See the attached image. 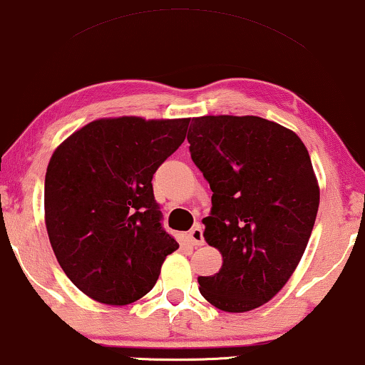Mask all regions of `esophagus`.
<instances>
[{"label":"esophagus","instance_id":"esophagus-1","mask_svg":"<svg viewBox=\"0 0 365 365\" xmlns=\"http://www.w3.org/2000/svg\"><path fill=\"white\" fill-rule=\"evenodd\" d=\"M188 241L192 242V246H204V232H202L200 225H195L188 230Z\"/></svg>","mask_w":365,"mask_h":365}]
</instances>
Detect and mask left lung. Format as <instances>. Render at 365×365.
<instances>
[{
  "instance_id": "obj_1",
  "label": "left lung",
  "mask_w": 365,
  "mask_h": 365,
  "mask_svg": "<svg viewBox=\"0 0 365 365\" xmlns=\"http://www.w3.org/2000/svg\"><path fill=\"white\" fill-rule=\"evenodd\" d=\"M187 140L214 192L205 242L222 255L198 289L219 310L251 312L288 283L312 236L320 187L310 155L297 133L257 116L193 118Z\"/></svg>"
}]
</instances>
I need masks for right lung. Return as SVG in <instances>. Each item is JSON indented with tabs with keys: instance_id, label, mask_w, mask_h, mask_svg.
Returning <instances> with one entry per match:
<instances>
[{
	"instance_id": "right-lung-1",
	"label": "right lung",
	"mask_w": 365,
	"mask_h": 365,
	"mask_svg": "<svg viewBox=\"0 0 365 365\" xmlns=\"http://www.w3.org/2000/svg\"><path fill=\"white\" fill-rule=\"evenodd\" d=\"M190 119H96L55 148L45 225L60 267L82 293L123 307L153 288L178 242L160 224L151 178Z\"/></svg>"
}]
</instances>
